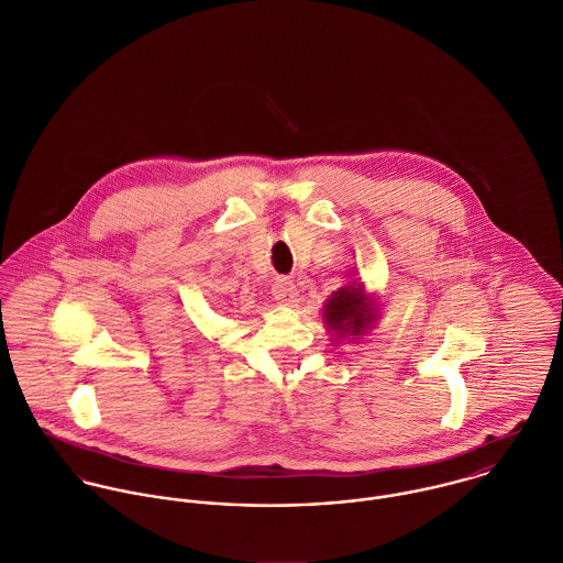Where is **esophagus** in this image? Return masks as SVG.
<instances>
[{
	"label": "esophagus",
	"mask_w": 563,
	"mask_h": 563,
	"mask_svg": "<svg viewBox=\"0 0 563 563\" xmlns=\"http://www.w3.org/2000/svg\"><path fill=\"white\" fill-rule=\"evenodd\" d=\"M272 296L283 307H294L298 302V289L291 278H276L272 285Z\"/></svg>",
	"instance_id": "34e87169"
}]
</instances>
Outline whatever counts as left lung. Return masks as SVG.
<instances>
[{"mask_svg": "<svg viewBox=\"0 0 563 563\" xmlns=\"http://www.w3.org/2000/svg\"><path fill=\"white\" fill-rule=\"evenodd\" d=\"M378 316L380 302L376 294H367L365 285L358 280H347L343 287H339L327 298L322 309L327 333L335 343L365 338L374 329Z\"/></svg>", "mask_w": 563, "mask_h": 563, "instance_id": "obj_1", "label": "left lung"}]
</instances>
